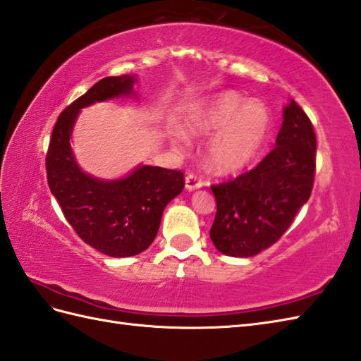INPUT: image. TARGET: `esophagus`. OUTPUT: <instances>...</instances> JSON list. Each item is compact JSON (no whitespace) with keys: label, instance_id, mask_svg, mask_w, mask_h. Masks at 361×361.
<instances>
[{"label":"esophagus","instance_id":"1","mask_svg":"<svg viewBox=\"0 0 361 361\" xmlns=\"http://www.w3.org/2000/svg\"><path fill=\"white\" fill-rule=\"evenodd\" d=\"M202 184H204V181H202L201 177H198L197 173H189L186 177V189L188 190H195V189H200Z\"/></svg>","mask_w":361,"mask_h":361}]
</instances>
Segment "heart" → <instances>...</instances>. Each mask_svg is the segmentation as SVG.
I'll return each instance as SVG.
<instances>
[{
    "label": "heart",
    "instance_id": "1",
    "mask_svg": "<svg viewBox=\"0 0 361 361\" xmlns=\"http://www.w3.org/2000/svg\"><path fill=\"white\" fill-rule=\"evenodd\" d=\"M193 134L212 135L207 159L219 172H236L250 164L261 151L270 129V114L257 100L244 102L227 91L206 102L189 122Z\"/></svg>",
    "mask_w": 361,
    "mask_h": 361
}]
</instances>
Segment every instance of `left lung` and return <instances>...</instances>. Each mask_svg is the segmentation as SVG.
<instances>
[{"label": "left lung", "instance_id": "8db88e82", "mask_svg": "<svg viewBox=\"0 0 361 361\" xmlns=\"http://www.w3.org/2000/svg\"><path fill=\"white\" fill-rule=\"evenodd\" d=\"M316 146L310 117L291 100L274 149L252 171L212 184L216 215L210 239L221 253L250 257L279 241L311 197Z\"/></svg>", "mask_w": 361, "mask_h": 361}]
</instances>
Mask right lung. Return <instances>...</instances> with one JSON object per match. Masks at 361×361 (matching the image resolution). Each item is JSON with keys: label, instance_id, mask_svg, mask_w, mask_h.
Here are the masks:
<instances>
[{"label": "right lung", "instance_id": "1", "mask_svg": "<svg viewBox=\"0 0 361 361\" xmlns=\"http://www.w3.org/2000/svg\"><path fill=\"white\" fill-rule=\"evenodd\" d=\"M134 76L99 80L58 117L45 171L63 216L85 244L113 257L145 252L157 236L164 207L184 188V173L140 166L126 178L104 181L84 173L73 157L70 135L80 108L133 92Z\"/></svg>", "mask_w": 361, "mask_h": 361}]
</instances>
